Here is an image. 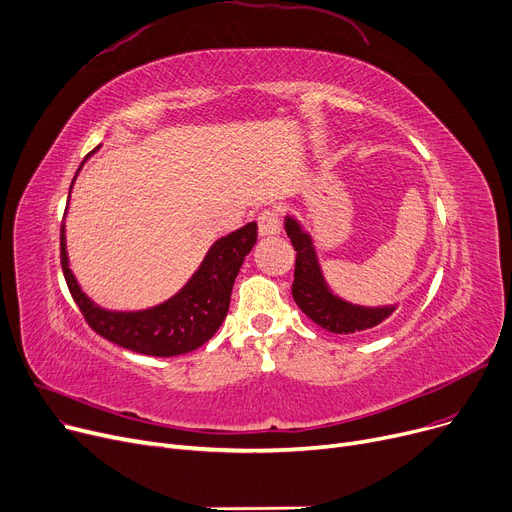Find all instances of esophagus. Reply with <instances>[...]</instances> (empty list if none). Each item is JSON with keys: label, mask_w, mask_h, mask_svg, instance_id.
Segmentation results:
<instances>
[{"label": "esophagus", "mask_w": 512, "mask_h": 512, "mask_svg": "<svg viewBox=\"0 0 512 512\" xmlns=\"http://www.w3.org/2000/svg\"><path fill=\"white\" fill-rule=\"evenodd\" d=\"M257 226H259V234L261 236H270V234H278L282 230V222H280V213L276 209H263L257 215Z\"/></svg>", "instance_id": "esophagus-1"}]
</instances>
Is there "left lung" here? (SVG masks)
Instances as JSON below:
<instances>
[{
	"label": "left lung",
	"instance_id": "8db88e82",
	"mask_svg": "<svg viewBox=\"0 0 512 512\" xmlns=\"http://www.w3.org/2000/svg\"><path fill=\"white\" fill-rule=\"evenodd\" d=\"M286 234L292 240L294 251H297L292 299L317 326L334 334H357L380 326L384 319L394 313L396 307L371 309L338 299L326 286L324 276H321L311 236L303 232L292 218H286Z\"/></svg>",
	"mask_w": 512,
	"mask_h": 512
}]
</instances>
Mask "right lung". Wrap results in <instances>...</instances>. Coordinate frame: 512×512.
Listing matches in <instances>:
<instances>
[{"label":"right lung","mask_w":512,"mask_h":512,"mask_svg":"<svg viewBox=\"0 0 512 512\" xmlns=\"http://www.w3.org/2000/svg\"><path fill=\"white\" fill-rule=\"evenodd\" d=\"M255 242V222L215 240L199 270L178 294L153 309L132 313L105 311L87 299L68 267L64 226L60 232V259L68 290L91 330L134 353L176 357L195 351L218 332L230 307V294L240 265Z\"/></svg>","instance_id":"right-lung-1"}]
</instances>
